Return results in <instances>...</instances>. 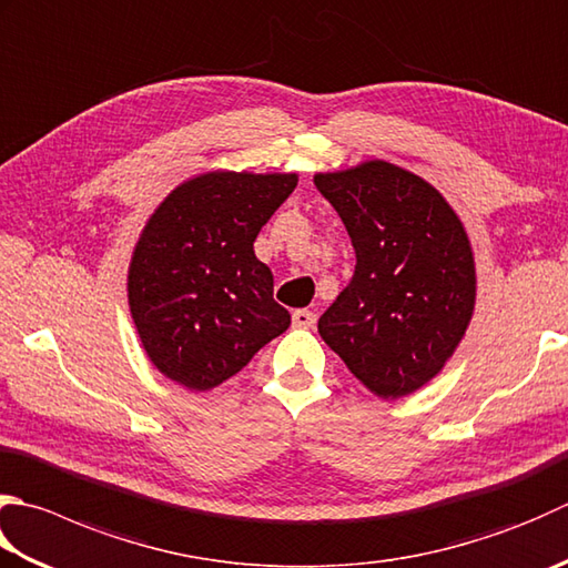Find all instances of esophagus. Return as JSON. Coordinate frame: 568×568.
I'll use <instances>...</instances> for the list:
<instances>
[{
    "label": "esophagus",
    "mask_w": 568,
    "mask_h": 568,
    "mask_svg": "<svg viewBox=\"0 0 568 568\" xmlns=\"http://www.w3.org/2000/svg\"><path fill=\"white\" fill-rule=\"evenodd\" d=\"M315 313H310V310H295L293 313V325L300 329H313L315 327Z\"/></svg>",
    "instance_id": "obj_1"
}]
</instances>
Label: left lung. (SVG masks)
Listing matches in <instances>:
<instances>
[{"label": "left lung", "instance_id": "obj_1", "mask_svg": "<svg viewBox=\"0 0 568 568\" xmlns=\"http://www.w3.org/2000/svg\"><path fill=\"white\" fill-rule=\"evenodd\" d=\"M347 229L357 268L320 317V337L374 396L418 392L465 337L477 295L460 216L436 186L384 160L317 172Z\"/></svg>", "mask_w": 568, "mask_h": 568}]
</instances>
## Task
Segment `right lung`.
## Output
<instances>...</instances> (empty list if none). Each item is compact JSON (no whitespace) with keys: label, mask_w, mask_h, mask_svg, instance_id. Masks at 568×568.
I'll return each mask as SVG.
<instances>
[{"label":"right lung","mask_w":568,"mask_h":568,"mask_svg":"<svg viewBox=\"0 0 568 568\" xmlns=\"http://www.w3.org/2000/svg\"><path fill=\"white\" fill-rule=\"evenodd\" d=\"M295 186V172L214 170L174 186L152 211L132 248L128 305L166 379L209 392L291 327L253 241Z\"/></svg>","instance_id":"1"}]
</instances>
